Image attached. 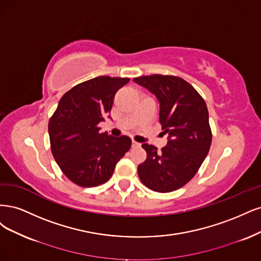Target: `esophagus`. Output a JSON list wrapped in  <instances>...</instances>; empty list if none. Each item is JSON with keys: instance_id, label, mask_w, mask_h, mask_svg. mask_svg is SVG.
<instances>
[{"instance_id": "esophagus-1", "label": "esophagus", "mask_w": 261, "mask_h": 261, "mask_svg": "<svg viewBox=\"0 0 261 261\" xmlns=\"http://www.w3.org/2000/svg\"><path fill=\"white\" fill-rule=\"evenodd\" d=\"M141 144L139 142H137V141H134V140H132V147H139Z\"/></svg>"}]
</instances>
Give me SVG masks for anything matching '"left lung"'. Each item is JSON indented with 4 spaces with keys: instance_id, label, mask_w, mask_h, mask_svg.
Segmentation results:
<instances>
[{
    "instance_id": "left-lung-1",
    "label": "left lung",
    "mask_w": 261,
    "mask_h": 261,
    "mask_svg": "<svg viewBox=\"0 0 261 261\" xmlns=\"http://www.w3.org/2000/svg\"><path fill=\"white\" fill-rule=\"evenodd\" d=\"M133 81L159 102V122L168 143L158 152L147 143L146 161L138 167L141 182L159 193L182 188L196 174L212 144V129L205 100L189 82L174 75L152 74Z\"/></svg>"
}]
</instances>
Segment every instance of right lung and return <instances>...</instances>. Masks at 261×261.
I'll list each match as a JSON object with an SVG mask.
<instances>
[{
  "mask_svg": "<svg viewBox=\"0 0 261 261\" xmlns=\"http://www.w3.org/2000/svg\"><path fill=\"white\" fill-rule=\"evenodd\" d=\"M129 78L100 75L74 86L63 95L48 122L55 162L70 181L83 188L107 182L131 147V139L99 132L98 123L111 118L116 92Z\"/></svg>",
  "mask_w": 261,
  "mask_h": 261,
  "instance_id": "obj_1",
  "label": "right lung"
}]
</instances>
